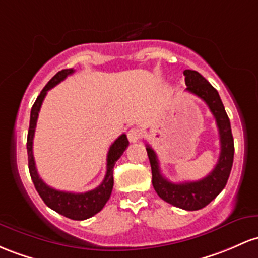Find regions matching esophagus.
<instances>
[{
    "label": "esophagus",
    "instance_id": "1",
    "mask_svg": "<svg viewBox=\"0 0 258 258\" xmlns=\"http://www.w3.org/2000/svg\"><path fill=\"white\" fill-rule=\"evenodd\" d=\"M127 138H128L130 142H137L141 140V131L138 128H131L127 134Z\"/></svg>",
    "mask_w": 258,
    "mask_h": 258
}]
</instances>
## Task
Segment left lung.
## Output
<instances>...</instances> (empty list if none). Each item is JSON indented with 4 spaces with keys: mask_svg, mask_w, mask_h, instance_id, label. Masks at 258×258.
Instances as JSON below:
<instances>
[{
    "mask_svg": "<svg viewBox=\"0 0 258 258\" xmlns=\"http://www.w3.org/2000/svg\"><path fill=\"white\" fill-rule=\"evenodd\" d=\"M186 90L197 95L207 104L216 118L220 140V155L217 165L206 177L198 181L174 183L161 175L157 153L147 144L152 168V183L161 200L185 211H197L209 205L228 182L234 160V140L231 134L230 120L226 115L217 89L197 71L185 70Z\"/></svg>",
    "mask_w": 258,
    "mask_h": 258,
    "instance_id": "1",
    "label": "left lung"
}]
</instances>
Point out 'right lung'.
Wrapping results in <instances>:
<instances>
[{"label": "right lung", "instance_id": "right-lung-1", "mask_svg": "<svg viewBox=\"0 0 258 258\" xmlns=\"http://www.w3.org/2000/svg\"><path fill=\"white\" fill-rule=\"evenodd\" d=\"M75 72L73 69L62 70L60 72L56 73L52 78L50 79L49 83L44 87L39 97L36 98L35 103L30 111V123L29 131H28L27 138V152H28V166H29L30 177H32L34 186L36 191L40 195L45 205L55 212H57L61 216L73 220H84L88 218L95 216L104 208L105 203L109 201L110 195H111L112 186H114V166L118 158L122 155V153L126 151L128 147V140L126 135L122 134L117 140L110 147L107 152L106 158V174L104 177L103 182L98 186L97 188L92 191L84 192V194H75V192H66L58 191L50 186H47L39 176L38 170H36L35 161H34L33 155V138L34 132H35L36 120H38L39 111L44 98L46 97L47 90L53 88L56 84L63 81L67 76L72 75Z\"/></svg>", "mask_w": 258, "mask_h": 258}]
</instances>
